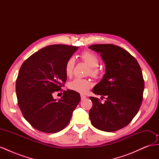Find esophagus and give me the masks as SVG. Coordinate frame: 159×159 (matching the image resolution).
<instances>
[{
  "label": "esophagus",
  "instance_id": "1",
  "mask_svg": "<svg viewBox=\"0 0 159 159\" xmlns=\"http://www.w3.org/2000/svg\"><path fill=\"white\" fill-rule=\"evenodd\" d=\"M86 98H87V97H86L85 95H83V94L81 95V100H84V99H85Z\"/></svg>",
  "mask_w": 159,
  "mask_h": 159
}]
</instances>
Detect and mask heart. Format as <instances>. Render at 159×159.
<instances>
[{
    "instance_id": "b5f03b06",
    "label": "heart",
    "mask_w": 159,
    "mask_h": 159,
    "mask_svg": "<svg viewBox=\"0 0 159 159\" xmlns=\"http://www.w3.org/2000/svg\"><path fill=\"white\" fill-rule=\"evenodd\" d=\"M81 58L82 59L90 68V74L93 77H98L100 74V70L98 69L99 61L98 56L93 53L90 52H84L81 55ZM75 58L74 57H70L67 60L65 64V74L68 77H71L73 74V71L75 66ZM91 83L88 80L75 78L71 81L68 84L70 89L73 90L80 93H85L90 89Z\"/></svg>"
}]
</instances>
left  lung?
I'll use <instances>...</instances> for the list:
<instances>
[{
  "instance_id": "obj_1",
  "label": "left lung",
  "mask_w": 159,
  "mask_h": 159,
  "mask_svg": "<svg viewBox=\"0 0 159 159\" xmlns=\"http://www.w3.org/2000/svg\"><path fill=\"white\" fill-rule=\"evenodd\" d=\"M89 48L100 54L105 64V74L92 91L106 98L103 103L89 98L93 103L89 113L91 123L103 131H117L132 121L141 107L145 88L141 67L118 46L95 44Z\"/></svg>"
}]
</instances>
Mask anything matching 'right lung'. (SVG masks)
Listing matches in <instances>:
<instances>
[{"instance_id": "obj_1", "label": "right lung", "mask_w": 159, "mask_h": 159, "mask_svg": "<svg viewBox=\"0 0 159 159\" xmlns=\"http://www.w3.org/2000/svg\"><path fill=\"white\" fill-rule=\"evenodd\" d=\"M79 47L50 45L25 61L16 83L18 104L24 117L38 131L55 133L69 123L80 102V95L67 89L58 100L53 93L61 89L67 80L65 64Z\"/></svg>"}]
</instances>
